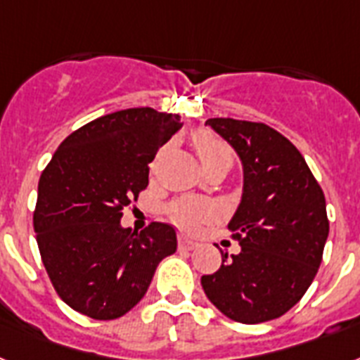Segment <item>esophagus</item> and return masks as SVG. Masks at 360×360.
<instances>
[{
	"label": "esophagus",
	"mask_w": 360,
	"mask_h": 360,
	"mask_svg": "<svg viewBox=\"0 0 360 360\" xmlns=\"http://www.w3.org/2000/svg\"><path fill=\"white\" fill-rule=\"evenodd\" d=\"M178 246H180V250H195L198 246V243H195V240L187 239V237H180L178 239Z\"/></svg>",
	"instance_id": "34e87169"
}]
</instances>
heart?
I'll use <instances>...</instances> for the list:
<instances>
[{
  "label": "heart",
  "instance_id": "heart-1",
  "mask_svg": "<svg viewBox=\"0 0 360 360\" xmlns=\"http://www.w3.org/2000/svg\"><path fill=\"white\" fill-rule=\"evenodd\" d=\"M193 145H195V150H197L198 160L204 169L212 167V165H226L230 169L233 158H236L233 148L210 130H200L195 134ZM212 213L213 210L210 204L195 200V198H184L171 206V217L184 230H195L200 222L207 221Z\"/></svg>",
  "mask_w": 360,
  "mask_h": 360
}]
</instances>
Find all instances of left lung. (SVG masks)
Wrapping results in <instances>:
<instances>
[{"label":"left lung","mask_w":360,"mask_h":360,"mask_svg":"<svg viewBox=\"0 0 360 360\" xmlns=\"http://www.w3.org/2000/svg\"><path fill=\"white\" fill-rule=\"evenodd\" d=\"M243 163V197L231 217L239 254L221 252V269L202 289L228 319L261 323L298 304L322 263L329 233L326 197L304 156L265 123L207 120Z\"/></svg>","instance_id":"8db88e82"}]
</instances>
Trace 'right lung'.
Wrapping results in <instances>:
<instances>
[{"label": "right lung", "instance_id": "right-lung-1", "mask_svg": "<svg viewBox=\"0 0 360 360\" xmlns=\"http://www.w3.org/2000/svg\"><path fill=\"white\" fill-rule=\"evenodd\" d=\"M182 127L180 115L127 108L70 134L38 182L34 231L56 294L77 313L114 320L147 292L156 266L176 252V231L121 226L148 186V163Z\"/></svg>", "mask_w": 360, "mask_h": 360}]
</instances>
